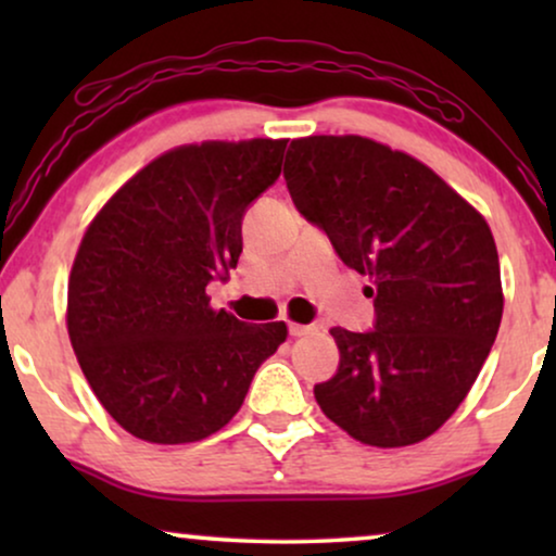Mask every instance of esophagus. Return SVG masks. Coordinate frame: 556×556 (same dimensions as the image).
<instances>
[{"label": "esophagus", "mask_w": 556, "mask_h": 556, "mask_svg": "<svg viewBox=\"0 0 556 556\" xmlns=\"http://www.w3.org/2000/svg\"><path fill=\"white\" fill-rule=\"evenodd\" d=\"M288 331H291V337H306V333H311L314 331V326H306V324H295V321H291L288 324Z\"/></svg>", "instance_id": "1"}]
</instances>
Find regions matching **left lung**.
Wrapping results in <instances>:
<instances>
[{"label": "left lung", "mask_w": 556, "mask_h": 556, "mask_svg": "<svg viewBox=\"0 0 556 556\" xmlns=\"http://www.w3.org/2000/svg\"><path fill=\"white\" fill-rule=\"evenodd\" d=\"M295 207L369 276L375 331L337 326L339 371L318 407L354 440L405 447L445 425L496 341L504 288L491 227L428 164L367 136L293 139Z\"/></svg>", "instance_id": "8db88e82"}]
</instances>
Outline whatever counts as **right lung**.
<instances>
[{
	"label": "right lung",
	"instance_id": "right-lung-1",
	"mask_svg": "<svg viewBox=\"0 0 556 556\" xmlns=\"http://www.w3.org/2000/svg\"><path fill=\"white\" fill-rule=\"evenodd\" d=\"M286 139L164 151L90 219L67 280V333L90 390L134 438L185 445L238 413L286 321L242 324L210 306L235 268L242 215L278 179Z\"/></svg>",
	"mask_w": 556,
	"mask_h": 556
}]
</instances>
